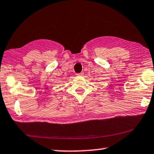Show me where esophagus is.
<instances>
[{
	"mask_svg": "<svg viewBox=\"0 0 154 154\" xmlns=\"http://www.w3.org/2000/svg\"><path fill=\"white\" fill-rule=\"evenodd\" d=\"M77 77H83L84 76V73L82 72V73H78V74L76 75Z\"/></svg>",
	"mask_w": 154,
	"mask_h": 154,
	"instance_id": "obj_1",
	"label": "esophagus"
}]
</instances>
